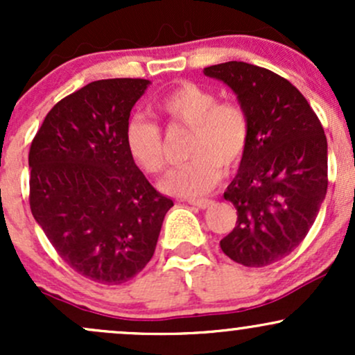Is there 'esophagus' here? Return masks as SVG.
Listing matches in <instances>:
<instances>
[{"label":"esophagus","mask_w":355,"mask_h":355,"mask_svg":"<svg viewBox=\"0 0 355 355\" xmlns=\"http://www.w3.org/2000/svg\"><path fill=\"white\" fill-rule=\"evenodd\" d=\"M189 203L193 207H198V209H209L214 202L209 200V198H200V200H189Z\"/></svg>","instance_id":"1"}]
</instances>
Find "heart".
Segmentation results:
<instances>
[{
    "label": "heart",
    "instance_id": "b5f03b06",
    "mask_svg": "<svg viewBox=\"0 0 355 355\" xmlns=\"http://www.w3.org/2000/svg\"><path fill=\"white\" fill-rule=\"evenodd\" d=\"M158 110L173 121L190 126V160L162 180V190L177 197H198L214 189L223 168H234L250 141V118L237 101H218V95L202 85L185 81L158 100ZM125 144L130 157L148 173L165 166L160 125L135 115L126 121Z\"/></svg>",
    "mask_w": 355,
    "mask_h": 355
}]
</instances>
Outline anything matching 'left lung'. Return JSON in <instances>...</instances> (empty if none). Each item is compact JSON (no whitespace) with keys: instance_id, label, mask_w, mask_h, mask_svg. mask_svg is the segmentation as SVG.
I'll list each match as a JSON object with an SVG mask.
<instances>
[{"instance_id":"left-lung-1","label":"left lung","mask_w":355,"mask_h":355,"mask_svg":"<svg viewBox=\"0 0 355 355\" xmlns=\"http://www.w3.org/2000/svg\"><path fill=\"white\" fill-rule=\"evenodd\" d=\"M237 95L250 141L223 198L237 209L223 254L266 267L300 245L327 193V138L309 101L277 73L227 61L203 70Z\"/></svg>"}]
</instances>
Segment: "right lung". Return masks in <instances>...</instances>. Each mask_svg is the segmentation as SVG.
<instances>
[{"label": "right lung", "mask_w": 355, "mask_h": 355, "mask_svg": "<svg viewBox=\"0 0 355 355\" xmlns=\"http://www.w3.org/2000/svg\"><path fill=\"white\" fill-rule=\"evenodd\" d=\"M148 85L92 81L58 101L31 141V214L61 259L93 282L118 285L144 270L173 207L125 144L130 112Z\"/></svg>", "instance_id": "add662e5"}]
</instances>
